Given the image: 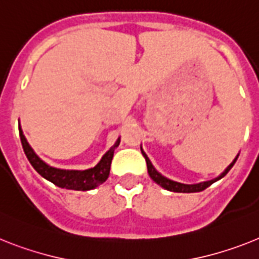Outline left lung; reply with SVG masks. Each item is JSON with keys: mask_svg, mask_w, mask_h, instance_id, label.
Returning <instances> with one entry per match:
<instances>
[{"mask_svg": "<svg viewBox=\"0 0 259 259\" xmlns=\"http://www.w3.org/2000/svg\"><path fill=\"white\" fill-rule=\"evenodd\" d=\"M141 151H142L143 156H145V159H146V163H147V172H149L150 178L155 182L156 184H159L160 187H163L164 190L167 191H171V192H183V193H191V192H200V191H204L205 188H208V187L210 186V184H213L214 182H217V180H220L221 178H224L225 175H227L228 172H229V170L233 167V164L236 163L237 158H238V155L236 156L233 159V162L230 163L229 166L224 170V172H221L220 175L217 178H214V179L212 180H207V182H201V183H196V184H184V183H179V182H175V180H171L168 179V178L163 177L162 174L158 172V171L155 170V167L153 166V163L150 162L149 156L145 154V151L142 150V147H141Z\"/></svg>", "mask_w": 259, "mask_h": 259, "instance_id": "obj_1", "label": "left lung"}]
</instances>
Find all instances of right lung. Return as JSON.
<instances>
[{"mask_svg":"<svg viewBox=\"0 0 259 259\" xmlns=\"http://www.w3.org/2000/svg\"><path fill=\"white\" fill-rule=\"evenodd\" d=\"M19 137H21V142H22L23 151H25L26 156L29 162L31 163V166L35 168L36 172L39 175H42L45 179L54 183L55 186L60 187V188H66V190H73V191H89L99 187L100 184H103L110 172V163L113 159V154H114V149L119 145V138L117 142L110 147L104 156L101 158L96 166L88 170H62V168H56L46 162H43L31 149L29 145L26 137L23 136V132L19 126Z\"/></svg>","mask_w":259,"mask_h":259,"instance_id":"1","label":"right lung"}]
</instances>
